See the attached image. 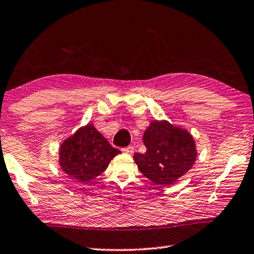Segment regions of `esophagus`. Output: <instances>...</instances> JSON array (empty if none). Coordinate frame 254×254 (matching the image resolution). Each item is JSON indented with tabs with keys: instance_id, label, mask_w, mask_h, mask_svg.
Returning <instances> with one entry per match:
<instances>
[{
	"instance_id": "1",
	"label": "esophagus",
	"mask_w": 254,
	"mask_h": 254,
	"mask_svg": "<svg viewBox=\"0 0 254 254\" xmlns=\"http://www.w3.org/2000/svg\"><path fill=\"white\" fill-rule=\"evenodd\" d=\"M123 152L127 153V154H131L133 152V147L129 146V147H126V148H123Z\"/></svg>"
}]
</instances>
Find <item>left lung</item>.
I'll return each instance as SVG.
<instances>
[{
	"label": "left lung",
	"mask_w": 254,
	"mask_h": 254,
	"mask_svg": "<svg viewBox=\"0 0 254 254\" xmlns=\"http://www.w3.org/2000/svg\"><path fill=\"white\" fill-rule=\"evenodd\" d=\"M147 151L134 153L140 172L158 185H172L192 169L196 158L195 140L189 130L170 122L152 121L143 132Z\"/></svg>",
	"instance_id": "8db88e82"
}]
</instances>
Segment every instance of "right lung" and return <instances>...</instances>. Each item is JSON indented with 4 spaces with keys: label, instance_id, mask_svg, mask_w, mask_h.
Here are the masks:
<instances>
[{
    "label": "right lung",
    "instance_id": "add662e5",
    "mask_svg": "<svg viewBox=\"0 0 254 254\" xmlns=\"http://www.w3.org/2000/svg\"><path fill=\"white\" fill-rule=\"evenodd\" d=\"M120 153L92 123H87L61 142L58 162L66 175L85 183L104 172Z\"/></svg>",
    "mask_w": 254,
    "mask_h": 254
}]
</instances>
